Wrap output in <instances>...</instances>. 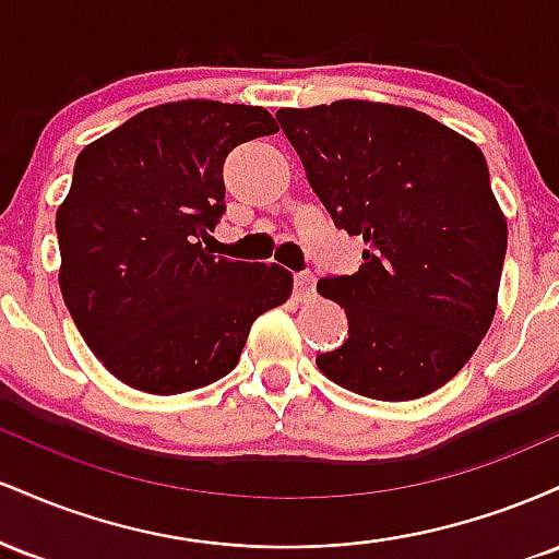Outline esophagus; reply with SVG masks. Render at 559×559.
I'll return each instance as SVG.
<instances>
[{
	"mask_svg": "<svg viewBox=\"0 0 559 559\" xmlns=\"http://www.w3.org/2000/svg\"><path fill=\"white\" fill-rule=\"evenodd\" d=\"M294 288H297V294L301 299L312 297V292H316V275H312V273H297V275H294Z\"/></svg>",
	"mask_w": 559,
	"mask_h": 559,
	"instance_id": "34e87169",
	"label": "esophagus"
}]
</instances>
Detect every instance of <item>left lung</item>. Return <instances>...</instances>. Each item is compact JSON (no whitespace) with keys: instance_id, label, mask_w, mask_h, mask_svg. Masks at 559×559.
<instances>
[{"instance_id":"8db88e82","label":"left lung","mask_w":559,"mask_h":559,"mask_svg":"<svg viewBox=\"0 0 559 559\" xmlns=\"http://www.w3.org/2000/svg\"><path fill=\"white\" fill-rule=\"evenodd\" d=\"M275 118L338 228L362 236V265L320 278L349 338L318 355L338 386L383 402L452 381L497 312L507 221L484 152L413 107L338 99Z\"/></svg>"}]
</instances>
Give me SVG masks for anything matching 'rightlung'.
Returning a JSON list of instances; mask_svg holds the SVG:
<instances>
[{
	"label": "right lung",
	"instance_id": "1",
	"mask_svg": "<svg viewBox=\"0 0 559 559\" xmlns=\"http://www.w3.org/2000/svg\"><path fill=\"white\" fill-rule=\"evenodd\" d=\"M275 131L265 107L181 99L81 150L55 217L60 292L126 386L170 396L228 376L254 320L292 297L286 267L202 247L226 210L228 152Z\"/></svg>",
	"mask_w": 559,
	"mask_h": 559
}]
</instances>
